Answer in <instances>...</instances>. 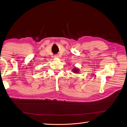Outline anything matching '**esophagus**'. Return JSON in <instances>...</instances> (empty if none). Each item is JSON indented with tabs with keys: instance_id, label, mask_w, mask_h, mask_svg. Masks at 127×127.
Instances as JSON below:
<instances>
[{
	"instance_id": "1",
	"label": "esophagus",
	"mask_w": 127,
	"mask_h": 127,
	"mask_svg": "<svg viewBox=\"0 0 127 127\" xmlns=\"http://www.w3.org/2000/svg\"><path fill=\"white\" fill-rule=\"evenodd\" d=\"M54 57H55V58H58V55H56V56H54Z\"/></svg>"
}]
</instances>
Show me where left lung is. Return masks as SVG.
<instances>
[{"mask_svg": "<svg viewBox=\"0 0 127 127\" xmlns=\"http://www.w3.org/2000/svg\"><path fill=\"white\" fill-rule=\"evenodd\" d=\"M72 70H73V71L74 73H78V71H79L78 70V69H77V68H74Z\"/></svg>", "mask_w": 127, "mask_h": 127, "instance_id": "1", "label": "left lung"}]
</instances>
